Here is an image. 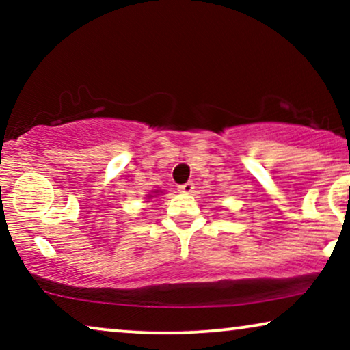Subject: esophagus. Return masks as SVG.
Listing matches in <instances>:
<instances>
[{
  "mask_svg": "<svg viewBox=\"0 0 350 350\" xmlns=\"http://www.w3.org/2000/svg\"><path fill=\"white\" fill-rule=\"evenodd\" d=\"M178 191L184 192V194H191V192L194 191V183H191V180H189V183H186V184H180V186H178Z\"/></svg>",
  "mask_w": 350,
  "mask_h": 350,
  "instance_id": "34e87169",
  "label": "esophagus"
}]
</instances>
